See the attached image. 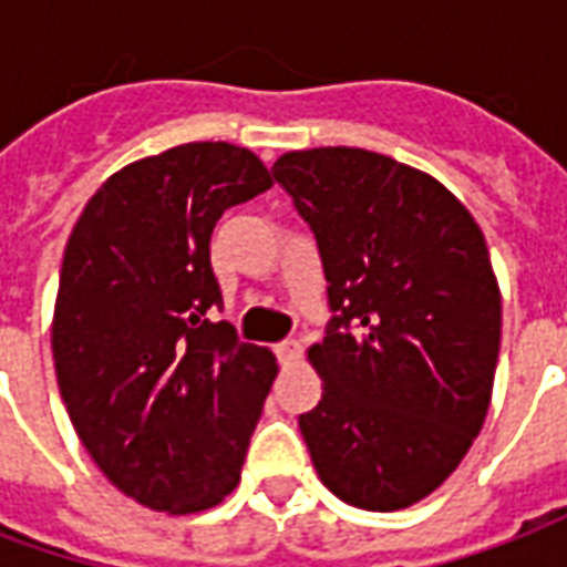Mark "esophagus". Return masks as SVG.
Returning a JSON list of instances; mask_svg holds the SVG:
<instances>
[{
  "instance_id": "1",
  "label": "esophagus",
  "mask_w": 567,
  "mask_h": 567,
  "mask_svg": "<svg viewBox=\"0 0 567 567\" xmlns=\"http://www.w3.org/2000/svg\"><path fill=\"white\" fill-rule=\"evenodd\" d=\"M275 354H278L280 367H292V363L301 361V343L298 340H284V343L275 346Z\"/></svg>"
}]
</instances>
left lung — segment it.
I'll return each mask as SVG.
<instances>
[{"mask_svg":"<svg viewBox=\"0 0 567 567\" xmlns=\"http://www.w3.org/2000/svg\"><path fill=\"white\" fill-rule=\"evenodd\" d=\"M337 316L307 349L322 399L298 416L349 506L408 508L462 464L488 416L503 298L467 206L432 174L361 147L284 153Z\"/></svg>","mask_w":567,"mask_h":567,"instance_id":"1","label":"left lung"}]
</instances>
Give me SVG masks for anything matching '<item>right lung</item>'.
Masks as SVG:
<instances>
[{
	"label": "right lung",
	"mask_w": 567,
	"mask_h": 567,
	"mask_svg": "<svg viewBox=\"0 0 567 567\" xmlns=\"http://www.w3.org/2000/svg\"><path fill=\"white\" fill-rule=\"evenodd\" d=\"M271 188L248 147L177 144L130 162L87 200L64 248L52 361L79 441L121 494L195 515L243 476L278 361L209 322V236Z\"/></svg>",
	"instance_id": "1"
}]
</instances>
